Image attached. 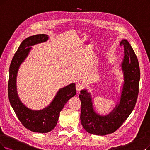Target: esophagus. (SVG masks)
<instances>
[{"mask_svg": "<svg viewBox=\"0 0 150 150\" xmlns=\"http://www.w3.org/2000/svg\"><path fill=\"white\" fill-rule=\"evenodd\" d=\"M83 86L82 84H81V83H77L76 86V91L77 92H79L81 90H82L83 88Z\"/></svg>", "mask_w": 150, "mask_h": 150, "instance_id": "esophagus-1", "label": "esophagus"}]
</instances>
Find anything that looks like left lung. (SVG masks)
I'll use <instances>...</instances> for the list:
<instances>
[{
    "label": "left lung",
    "mask_w": 150,
    "mask_h": 150,
    "mask_svg": "<svg viewBox=\"0 0 150 150\" xmlns=\"http://www.w3.org/2000/svg\"><path fill=\"white\" fill-rule=\"evenodd\" d=\"M120 45L124 47V58L121 64L124 81L119 102L106 115H101L95 110L91 93L87 89L81 91V121L87 132L106 135L115 132L132 112L139 94L140 72L139 62L127 40L123 39Z\"/></svg>",
    "instance_id": "8db88e82"
}]
</instances>
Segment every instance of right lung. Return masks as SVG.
Wrapping results in <instances>:
<instances>
[{
    "instance_id": "add662e5",
    "label": "right lung",
    "mask_w": 150,
    "mask_h": 150,
    "mask_svg": "<svg viewBox=\"0 0 150 150\" xmlns=\"http://www.w3.org/2000/svg\"><path fill=\"white\" fill-rule=\"evenodd\" d=\"M49 37L46 34L32 35L23 40L11 60L9 69L8 95L10 105L22 124L34 132L47 133L55 128L59 112L68 101L76 95L75 83L60 88L51 103L45 108L33 110L24 105L17 92L16 77L21 63L28 56L31 46L45 42Z\"/></svg>"
}]
</instances>
